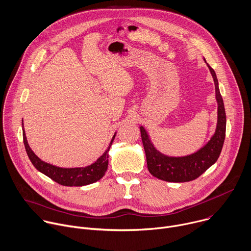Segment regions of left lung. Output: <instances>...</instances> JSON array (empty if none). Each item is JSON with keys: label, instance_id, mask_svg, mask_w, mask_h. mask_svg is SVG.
<instances>
[{"label": "left lung", "instance_id": "obj_1", "mask_svg": "<svg viewBox=\"0 0 251 251\" xmlns=\"http://www.w3.org/2000/svg\"><path fill=\"white\" fill-rule=\"evenodd\" d=\"M207 65L215 82L216 100L218 102V124L214 135L205 146L187 156L170 157L159 152L150 140L144 127H139L148 171L158 179L175 183L195 180L216 163L221 154L226 137V111L217 75L214 69L209 64Z\"/></svg>", "mask_w": 251, "mask_h": 251}]
</instances>
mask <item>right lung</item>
I'll return each mask as SVG.
<instances>
[{
    "mask_svg": "<svg viewBox=\"0 0 251 251\" xmlns=\"http://www.w3.org/2000/svg\"><path fill=\"white\" fill-rule=\"evenodd\" d=\"M23 136H24V143L25 147L26 150L27 156L33 166L41 173L49 177L50 179H52L56 183L63 185V186H69V187H80V186H85L89 185L92 183H95L101 179L107 169H108V164H109V150L110 147L115 139L116 133L113 136L108 148L104 154L102 156H100L97 161L89 166L86 167H76V168H61L54 166L52 164L46 163L42 161L40 158H38L34 152L29 147L25 129H23Z\"/></svg>",
    "mask_w": 251,
    "mask_h": 251,
    "instance_id": "right-lung-1",
    "label": "right lung"
}]
</instances>
